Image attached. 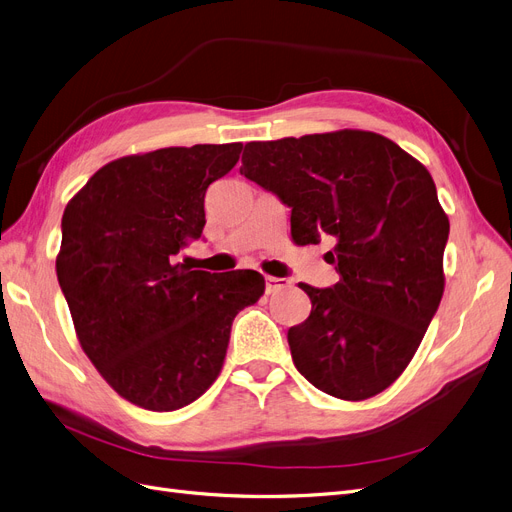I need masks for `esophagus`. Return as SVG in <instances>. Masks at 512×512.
<instances>
[{
  "instance_id": "esophagus-1",
  "label": "esophagus",
  "mask_w": 512,
  "mask_h": 512,
  "mask_svg": "<svg viewBox=\"0 0 512 512\" xmlns=\"http://www.w3.org/2000/svg\"><path fill=\"white\" fill-rule=\"evenodd\" d=\"M282 287H287V282L282 278H276V276H266V293H274Z\"/></svg>"
}]
</instances>
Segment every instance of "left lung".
I'll return each instance as SVG.
<instances>
[{
	"instance_id": "obj_1",
	"label": "left lung",
	"mask_w": 512,
	"mask_h": 512,
	"mask_svg": "<svg viewBox=\"0 0 512 512\" xmlns=\"http://www.w3.org/2000/svg\"><path fill=\"white\" fill-rule=\"evenodd\" d=\"M240 175L291 208L297 244L335 242L339 282L299 285L312 312L287 333L297 371L344 401L386 390L443 297L449 221L428 170L382 135L337 130L246 143Z\"/></svg>"
}]
</instances>
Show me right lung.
Segmentation results:
<instances>
[{
	"instance_id": "right-lung-1",
	"label": "right lung",
	"mask_w": 512,
	"mask_h": 512,
	"mask_svg": "<svg viewBox=\"0 0 512 512\" xmlns=\"http://www.w3.org/2000/svg\"><path fill=\"white\" fill-rule=\"evenodd\" d=\"M242 143L166 147L105 164L67 204L56 276L92 365L126 401L175 411L221 371L236 314L266 280L175 263L200 240L208 185Z\"/></svg>"
}]
</instances>
